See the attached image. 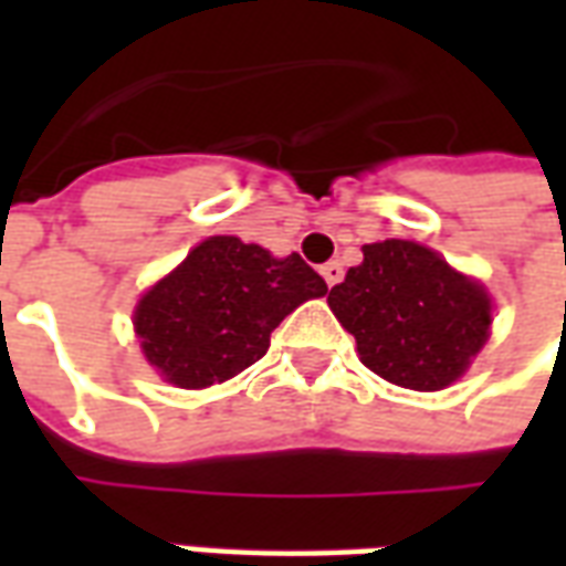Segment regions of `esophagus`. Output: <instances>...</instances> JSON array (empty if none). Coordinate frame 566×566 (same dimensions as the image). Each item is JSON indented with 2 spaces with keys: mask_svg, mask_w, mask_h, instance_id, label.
<instances>
[{
  "mask_svg": "<svg viewBox=\"0 0 566 566\" xmlns=\"http://www.w3.org/2000/svg\"><path fill=\"white\" fill-rule=\"evenodd\" d=\"M321 275H324V282L331 284H339L343 282V275H345V270H343V263H336V260H331V263H324V266H321Z\"/></svg>",
  "mask_w": 566,
  "mask_h": 566,
  "instance_id": "esophagus-1",
  "label": "esophagus"
}]
</instances>
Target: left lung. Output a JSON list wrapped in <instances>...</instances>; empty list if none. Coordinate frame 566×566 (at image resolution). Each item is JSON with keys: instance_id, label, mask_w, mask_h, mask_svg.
I'll list each match as a JSON object with an SVG mask.
<instances>
[{"instance_id": "8db88e82", "label": "left lung", "mask_w": 566, "mask_h": 566, "mask_svg": "<svg viewBox=\"0 0 566 566\" xmlns=\"http://www.w3.org/2000/svg\"><path fill=\"white\" fill-rule=\"evenodd\" d=\"M327 303L355 336L360 364L412 391L461 379L491 327L485 287L409 239L364 245V263L345 272Z\"/></svg>"}]
</instances>
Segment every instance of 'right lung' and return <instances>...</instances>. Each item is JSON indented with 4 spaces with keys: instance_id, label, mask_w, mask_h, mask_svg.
<instances>
[{
    "instance_id": "obj_1",
    "label": "right lung",
    "mask_w": 566,
    "mask_h": 566,
    "mask_svg": "<svg viewBox=\"0 0 566 566\" xmlns=\"http://www.w3.org/2000/svg\"><path fill=\"white\" fill-rule=\"evenodd\" d=\"M327 284L300 254L209 235L133 312L142 355L175 388H209L258 364L270 333Z\"/></svg>"
}]
</instances>
